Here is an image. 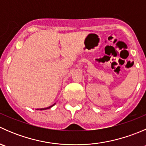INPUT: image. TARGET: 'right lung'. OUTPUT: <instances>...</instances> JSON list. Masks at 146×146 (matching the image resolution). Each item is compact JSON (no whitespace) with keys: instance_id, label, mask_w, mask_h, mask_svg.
I'll list each match as a JSON object with an SVG mask.
<instances>
[{"instance_id":"right-lung-1","label":"right lung","mask_w":146,"mask_h":146,"mask_svg":"<svg viewBox=\"0 0 146 146\" xmlns=\"http://www.w3.org/2000/svg\"><path fill=\"white\" fill-rule=\"evenodd\" d=\"M56 104V103H54V104H52V105L51 106H49V107H46V108H42V109H37V110H48V109H50V108H51V107H53V106H54Z\"/></svg>"}]
</instances>
